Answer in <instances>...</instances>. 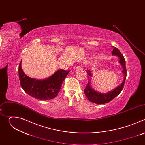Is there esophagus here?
<instances>
[{
    "instance_id": "esophagus-1",
    "label": "esophagus",
    "mask_w": 145,
    "mask_h": 145,
    "mask_svg": "<svg viewBox=\"0 0 145 145\" xmlns=\"http://www.w3.org/2000/svg\"><path fill=\"white\" fill-rule=\"evenodd\" d=\"M81 69H82V67L81 66H77L74 69L75 71H78V70H81Z\"/></svg>"
}]
</instances>
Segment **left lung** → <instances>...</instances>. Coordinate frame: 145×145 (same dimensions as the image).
Listing matches in <instances>:
<instances>
[{
    "instance_id": "left-lung-1",
    "label": "left lung",
    "mask_w": 145,
    "mask_h": 145,
    "mask_svg": "<svg viewBox=\"0 0 145 145\" xmlns=\"http://www.w3.org/2000/svg\"><path fill=\"white\" fill-rule=\"evenodd\" d=\"M112 56H116L118 57L119 60V63L121 65L123 68V70L121 72L124 74V79L121 82V84L116 88H115L112 91H111L107 93H100L99 92L96 91L94 90L91 86V77H92V71L89 70H87V73L89 75V77H88V84H87L86 88L84 89V93L90 101L96 103V104L98 105H101L105 104V103H107L111 101L112 99H114L115 97H116L122 91L123 88L124 87V84H125V82L126 78V75H127V71L126 68V61L124 58L122 54L120 52L118 49H117L115 47H114L113 50H112Z\"/></svg>"
}]
</instances>
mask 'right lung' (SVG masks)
Returning <instances> with one entry per match:
<instances>
[{"instance_id": "right-lung-1", "label": "right lung", "mask_w": 145, "mask_h": 145, "mask_svg": "<svg viewBox=\"0 0 145 145\" xmlns=\"http://www.w3.org/2000/svg\"><path fill=\"white\" fill-rule=\"evenodd\" d=\"M21 63L18 69L20 86L26 93L40 100L54 98L59 93L63 82L70 72L59 69L46 78L38 80L26 76L22 69Z\"/></svg>"}]
</instances>
